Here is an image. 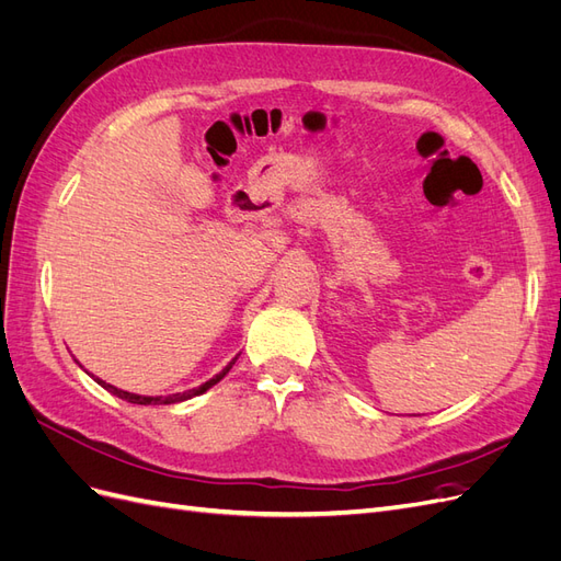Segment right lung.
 <instances>
[{"mask_svg": "<svg viewBox=\"0 0 561 561\" xmlns=\"http://www.w3.org/2000/svg\"><path fill=\"white\" fill-rule=\"evenodd\" d=\"M239 360V355H236V358L219 371V375H215L210 381H206V383H201L198 388H192V390H184V393H173V396H138V393H128V390H122V388H116V386H112V383H107V381H103V379H98L95 377V381L103 386L105 390H110L112 396H116V398H122V400H128V402H133V404H173V402H184V400H192V398H196V396H201V393H206L208 388H213L215 383H219L222 381L225 377H227V371L233 367V363Z\"/></svg>", "mask_w": 561, "mask_h": 561, "instance_id": "1", "label": "right lung"}]
</instances>
